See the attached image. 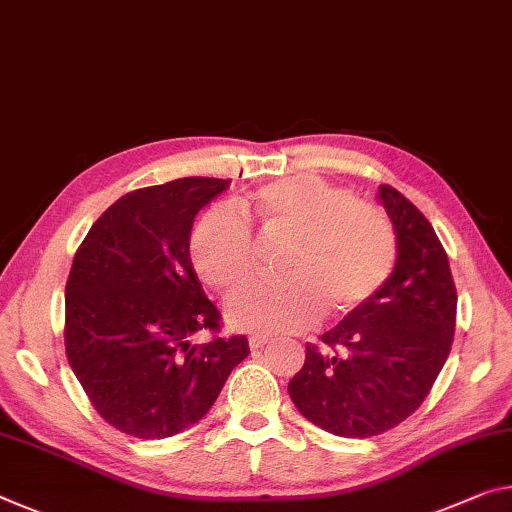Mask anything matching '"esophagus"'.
<instances>
[{
  "instance_id": "obj_1",
  "label": "esophagus",
  "mask_w": 512,
  "mask_h": 512,
  "mask_svg": "<svg viewBox=\"0 0 512 512\" xmlns=\"http://www.w3.org/2000/svg\"><path fill=\"white\" fill-rule=\"evenodd\" d=\"M269 342H271V339L266 337V335H253V337L248 339V344H250V348H253V351H255V348H262V346H266Z\"/></svg>"
}]
</instances>
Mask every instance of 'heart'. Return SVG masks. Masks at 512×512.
<instances>
[{"label": "heart", "mask_w": 512, "mask_h": 512, "mask_svg": "<svg viewBox=\"0 0 512 512\" xmlns=\"http://www.w3.org/2000/svg\"><path fill=\"white\" fill-rule=\"evenodd\" d=\"M239 208L214 207L189 239L193 269L214 289H230L253 271V227L291 234L285 278L255 280L227 298L234 328L257 335L303 332L323 312H358L392 278L396 232L373 202L319 175H291L262 184Z\"/></svg>", "instance_id": "heart-1"}]
</instances>
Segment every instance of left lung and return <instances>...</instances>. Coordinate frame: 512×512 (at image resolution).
Returning a JSON list of instances; mask_svg holds the SVG:
<instances>
[{"instance_id": "left-lung-1", "label": "left lung", "mask_w": 512, "mask_h": 512, "mask_svg": "<svg viewBox=\"0 0 512 512\" xmlns=\"http://www.w3.org/2000/svg\"><path fill=\"white\" fill-rule=\"evenodd\" d=\"M396 232V266L387 285L358 312L307 344L289 383L300 415L342 437H371L399 426L431 392L449 358L458 294L433 225L380 184Z\"/></svg>"}]
</instances>
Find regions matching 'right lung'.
<instances>
[{"label":"right lung","instance_id":"obj_1","mask_svg":"<svg viewBox=\"0 0 512 512\" xmlns=\"http://www.w3.org/2000/svg\"><path fill=\"white\" fill-rule=\"evenodd\" d=\"M230 180L182 177L125 193L88 230L66 282V355L100 417L139 440L177 435L207 415L250 353L218 337L221 312L189 257L193 218ZM200 329L207 345H191Z\"/></svg>","mask_w":512,"mask_h":512}]
</instances>
